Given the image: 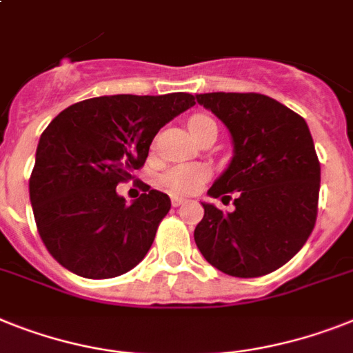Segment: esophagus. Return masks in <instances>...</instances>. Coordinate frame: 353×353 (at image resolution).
Wrapping results in <instances>:
<instances>
[{"label":"esophagus","mask_w":353,"mask_h":353,"mask_svg":"<svg viewBox=\"0 0 353 353\" xmlns=\"http://www.w3.org/2000/svg\"><path fill=\"white\" fill-rule=\"evenodd\" d=\"M171 203H173V208H180V205L183 203V200H182V198H179V196H174L173 200H171Z\"/></svg>","instance_id":"1"}]
</instances>
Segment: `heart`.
Returning a JSON list of instances; mask_svg holds the SVG:
<instances>
[{"label": "heart", "mask_w": 353, "mask_h": 353, "mask_svg": "<svg viewBox=\"0 0 353 353\" xmlns=\"http://www.w3.org/2000/svg\"><path fill=\"white\" fill-rule=\"evenodd\" d=\"M188 126L191 135L198 139L209 128H216V122L208 115H193L188 121ZM208 176L209 171L202 165H182V168H174L162 174L160 182L173 194H193L200 189Z\"/></svg>", "instance_id": "heart-1"}]
</instances>
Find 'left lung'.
Wrapping results in <instances>:
<instances>
[{
  "label": "left lung",
  "mask_w": 353,
  "mask_h": 353,
  "mask_svg": "<svg viewBox=\"0 0 353 353\" xmlns=\"http://www.w3.org/2000/svg\"><path fill=\"white\" fill-rule=\"evenodd\" d=\"M196 101L231 131L234 157L208 193L231 200L223 212L202 203L194 241L212 267L258 278L298 254L316 225L321 165L301 115L261 93H200Z\"/></svg>",
  "instance_id": "1"
}]
</instances>
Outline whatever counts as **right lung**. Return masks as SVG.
<instances>
[{"mask_svg":"<svg viewBox=\"0 0 353 353\" xmlns=\"http://www.w3.org/2000/svg\"><path fill=\"white\" fill-rule=\"evenodd\" d=\"M194 106L191 93L86 99L46 126L28 180L37 232L54 260L74 274L106 279L148 254L171 200L142 182L133 203L117 185L133 179L151 141Z\"/></svg>","mask_w":353,"mask_h":353,"instance_id":"obj_1","label":"right lung"}]
</instances>
